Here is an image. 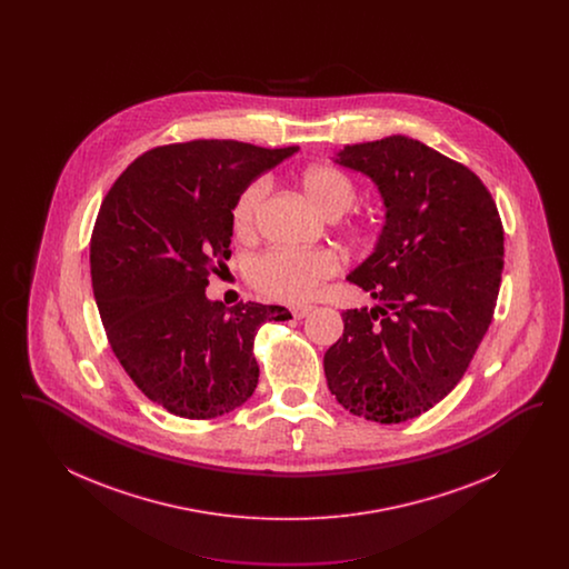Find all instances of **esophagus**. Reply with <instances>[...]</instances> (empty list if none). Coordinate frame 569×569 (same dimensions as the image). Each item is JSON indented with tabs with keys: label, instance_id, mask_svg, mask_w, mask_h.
Segmentation results:
<instances>
[{
	"label": "esophagus",
	"instance_id": "34e87169",
	"mask_svg": "<svg viewBox=\"0 0 569 569\" xmlns=\"http://www.w3.org/2000/svg\"><path fill=\"white\" fill-rule=\"evenodd\" d=\"M313 309V305H297V307H292V316L300 320V318H305L309 311Z\"/></svg>",
	"mask_w": 569,
	"mask_h": 569
}]
</instances>
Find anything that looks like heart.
<instances>
[{"instance_id":"1","label":"heart","mask_w":569,"mask_h":569,"mask_svg":"<svg viewBox=\"0 0 569 569\" xmlns=\"http://www.w3.org/2000/svg\"><path fill=\"white\" fill-rule=\"evenodd\" d=\"M298 188L305 200L311 204V209L326 219L343 216L356 200L352 179L339 168L325 163L305 168L298 177ZM267 193V181L258 179L237 198L232 207V226L237 237H251ZM348 230L356 237H369L371 223L362 217H353L348 221ZM337 267V256L326 249H271L249 264L247 277L249 283L264 297L279 302H300L313 295L320 281L332 277Z\"/></svg>"}]
</instances>
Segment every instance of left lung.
Returning <instances> with one entry per match:
<instances>
[{"label": "left lung", "instance_id": "left-lung-1", "mask_svg": "<svg viewBox=\"0 0 569 569\" xmlns=\"http://www.w3.org/2000/svg\"><path fill=\"white\" fill-rule=\"evenodd\" d=\"M335 162L378 186L386 223L348 281L378 298L343 311L325 353L330 392L353 416L399 425L437 406L465 376L495 313L503 226L485 183L420 140L343 147Z\"/></svg>", "mask_w": 569, "mask_h": 569}]
</instances>
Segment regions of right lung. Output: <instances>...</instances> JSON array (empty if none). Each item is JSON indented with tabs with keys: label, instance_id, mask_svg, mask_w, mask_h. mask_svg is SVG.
<instances>
[{
	"label": "right lung",
	"instance_id": "add662e5",
	"mask_svg": "<svg viewBox=\"0 0 569 569\" xmlns=\"http://www.w3.org/2000/svg\"><path fill=\"white\" fill-rule=\"evenodd\" d=\"M298 147L239 140L156 147L112 183L91 234V283L110 348L166 411L209 420L253 395V339L286 307L209 300V274L230 258L232 207Z\"/></svg>",
	"mask_w": 569,
	"mask_h": 569
}]
</instances>
